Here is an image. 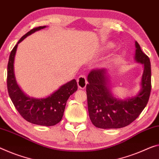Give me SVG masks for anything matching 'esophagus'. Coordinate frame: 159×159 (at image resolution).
Returning a JSON list of instances; mask_svg holds the SVG:
<instances>
[{"mask_svg": "<svg viewBox=\"0 0 159 159\" xmlns=\"http://www.w3.org/2000/svg\"><path fill=\"white\" fill-rule=\"evenodd\" d=\"M77 83L78 85H79V88L81 89H84L85 87H86V85L88 84V81L86 80V76L85 75H81L77 79Z\"/></svg>", "mask_w": 159, "mask_h": 159, "instance_id": "1", "label": "esophagus"}]
</instances>
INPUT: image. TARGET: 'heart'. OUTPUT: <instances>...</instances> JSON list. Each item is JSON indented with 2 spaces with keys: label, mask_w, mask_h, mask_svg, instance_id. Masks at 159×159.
<instances>
[{
  "label": "heart",
  "mask_w": 159,
  "mask_h": 159,
  "mask_svg": "<svg viewBox=\"0 0 159 159\" xmlns=\"http://www.w3.org/2000/svg\"><path fill=\"white\" fill-rule=\"evenodd\" d=\"M110 46H112V44H111V45H110Z\"/></svg>",
  "instance_id": "heart-1"
}]
</instances>
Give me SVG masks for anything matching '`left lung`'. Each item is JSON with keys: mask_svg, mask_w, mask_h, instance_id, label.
Instances as JSON below:
<instances>
[{"mask_svg": "<svg viewBox=\"0 0 159 159\" xmlns=\"http://www.w3.org/2000/svg\"><path fill=\"white\" fill-rule=\"evenodd\" d=\"M136 61L143 65L142 89L136 96L119 100L113 96L109 87L107 69L92 70L86 85L88 109L94 126L101 129H118L129 125L147 106L152 89V70L149 58L135 42Z\"/></svg>", "mask_w": 159, "mask_h": 159, "instance_id": "obj_1", "label": "left lung"}]
</instances>
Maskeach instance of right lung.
I'll return each instance as SVG.
<instances>
[{
    "instance_id": "right-lung-1",
    "label": "right lung",
    "mask_w": 159,
    "mask_h": 159,
    "mask_svg": "<svg viewBox=\"0 0 159 159\" xmlns=\"http://www.w3.org/2000/svg\"><path fill=\"white\" fill-rule=\"evenodd\" d=\"M46 26L35 27L23 35L14 47L9 57L7 72V86L9 96L14 106L22 117L32 124L54 126L61 120L68 99L78 89L75 79L61 85L47 98H34L27 96L17 85L14 72V60L17 45L25 38Z\"/></svg>"
}]
</instances>
